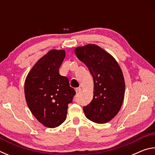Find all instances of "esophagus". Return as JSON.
Listing matches in <instances>:
<instances>
[{
    "mask_svg": "<svg viewBox=\"0 0 155 155\" xmlns=\"http://www.w3.org/2000/svg\"><path fill=\"white\" fill-rule=\"evenodd\" d=\"M75 91L77 93H79L81 91V89L80 87H77V88H75Z\"/></svg>",
    "mask_w": 155,
    "mask_h": 155,
    "instance_id": "esophagus-1",
    "label": "esophagus"
}]
</instances>
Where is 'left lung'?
Returning <instances> with one entry per match:
<instances>
[{
	"mask_svg": "<svg viewBox=\"0 0 155 155\" xmlns=\"http://www.w3.org/2000/svg\"><path fill=\"white\" fill-rule=\"evenodd\" d=\"M75 54L90 70L94 79V96L83 107L86 117L98 124L109 122L123 103L125 83L122 70L111 54L94 44L77 47Z\"/></svg>",
	"mask_w": 155,
	"mask_h": 155,
	"instance_id": "1",
	"label": "left lung"
}]
</instances>
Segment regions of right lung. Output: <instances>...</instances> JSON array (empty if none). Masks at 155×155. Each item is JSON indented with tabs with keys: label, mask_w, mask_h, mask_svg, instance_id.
<instances>
[{
	"label": "right lung",
	"mask_w": 155,
	"mask_h": 155,
	"mask_svg": "<svg viewBox=\"0 0 155 155\" xmlns=\"http://www.w3.org/2000/svg\"><path fill=\"white\" fill-rule=\"evenodd\" d=\"M64 50H51L28 73L25 94L28 108L35 118L48 128H55L66 119L68 104L76 94L59 69L65 58Z\"/></svg>",
	"instance_id": "add662e5"
}]
</instances>
